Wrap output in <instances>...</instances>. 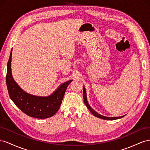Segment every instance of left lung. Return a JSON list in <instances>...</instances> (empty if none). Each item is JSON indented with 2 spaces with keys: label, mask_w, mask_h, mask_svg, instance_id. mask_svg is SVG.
<instances>
[{
  "label": "left lung",
  "mask_w": 150,
  "mask_h": 150,
  "mask_svg": "<svg viewBox=\"0 0 150 150\" xmlns=\"http://www.w3.org/2000/svg\"><path fill=\"white\" fill-rule=\"evenodd\" d=\"M83 101H84L85 104L86 105V106L87 107V108L88 109V110L91 111V113L94 115V116L100 118V119H104V120H115V119H120V118H122V117L125 116V115H123V116H120V117H105V116H104V115H102L99 114H98L93 109H92L91 107L90 106L89 104H88L87 99L86 91H85V88L84 87H83Z\"/></svg>",
  "instance_id": "1"
}]
</instances>
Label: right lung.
I'll use <instances>...</instances> for the list:
<instances>
[{"instance_id": "1", "label": "right lung", "mask_w": 150, "mask_h": 150, "mask_svg": "<svg viewBox=\"0 0 150 150\" xmlns=\"http://www.w3.org/2000/svg\"><path fill=\"white\" fill-rule=\"evenodd\" d=\"M12 50L7 63L6 84L8 95L14 103L30 117L46 119L57 113L61 105L67 87L72 80L60 85L56 91L48 97L35 96L25 92L13 79L11 72Z\"/></svg>"}]
</instances>
